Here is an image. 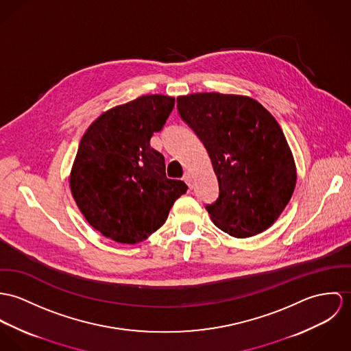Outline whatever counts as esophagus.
<instances>
[{
	"mask_svg": "<svg viewBox=\"0 0 351 351\" xmlns=\"http://www.w3.org/2000/svg\"><path fill=\"white\" fill-rule=\"evenodd\" d=\"M183 180L187 183V186L191 189L193 187V178H191V175L189 173V172H186L184 173V176H183Z\"/></svg>",
	"mask_w": 351,
	"mask_h": 351,
	"instance_id": "esophagus-1",
	"label": "esophagus"
}]
</instances>
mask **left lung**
<instances>
[{
  "mask_svg": "<svg viewBox=\"0 0 351 351\" xmlns=\"http://www.w3.org/2000/svg\"><path fill=\"white\" fill-rule=\"evenodd\" d=\"M178 110L203 143L219 184L206 210L222 232L247 238L277 221L296 187V165L272 114L246 95L178 97Z\"/></svg>",
  "mask_w": 351,
  "mask_h": 351,
  "instance_id": "1",
  "label": "left lung"
}]
</instances>
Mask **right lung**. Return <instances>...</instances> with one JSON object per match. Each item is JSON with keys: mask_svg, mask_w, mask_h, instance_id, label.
Wrapping results in <instances>:
<instances>
[{"mask_svg": "<svg viewBox=\"0 0 351 351\" xmlns=\"http://www.w3.org/2000/svg\"><path fill=\"white\" fill-rule=\"evenodd\" d=\"M173 106V97H138L104 112L79 143L71 194L86 221L116 242L147 239L187 191L184 182L165 176L164 157L149 144Z\"/></svg>", "mask_w": 351, "mask_h": 351, "instance_id": "add662e5", "label": "right lung"}]
</instances>
